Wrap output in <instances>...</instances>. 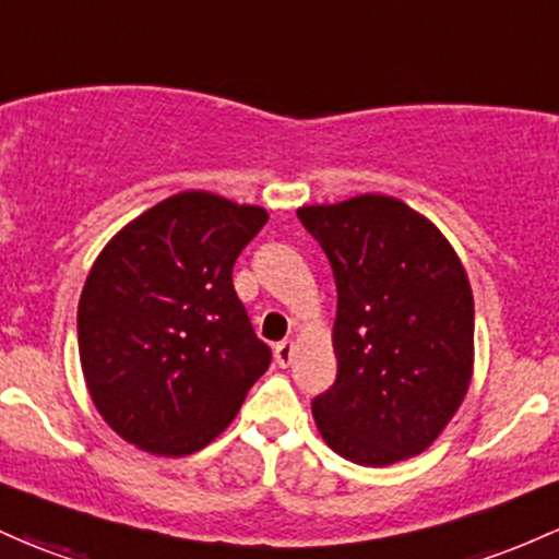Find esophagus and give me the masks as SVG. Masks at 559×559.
<instances>
[{
	"instance_id": "esophagus-1",
	"label": "esophagus",
	"mask_w": 559,
	"mask_h": 559,
	"mask_svg": "<svg viewBox=\"0 0 559 559\" xmlns=\"http://www.w3.org/2000/svg\"><path fill=\"white\" fill-rule=\"evenodd\" d=\"M292 358H294V342H289V340L278 342V345H275V364L289 366Z\"/></svg>"
}]
</instances>
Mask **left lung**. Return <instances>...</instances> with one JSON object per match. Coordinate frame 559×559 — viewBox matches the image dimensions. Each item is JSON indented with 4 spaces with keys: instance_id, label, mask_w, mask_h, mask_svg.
<instances>
[{
    "instance_id": "1",
    "label": "left lung",
    "mask_w": 559,
    "mask_h": 559,
    "mask_svg": "<svg viewBox=\"0 0 559 559\" xmlns=\"http://www.w3.org/2000/svg\"><path fill=\"white\" fill-rule=\"evenodd\" d=\"M336 284V382L312 401L331 451L364 467L416 456L462 406L475 302L445 236L392 195L302 206Z\"/></svg>"
}]
</instances>
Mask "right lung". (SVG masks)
<instances>
[{
    "label": "right lung",
    "instance_id": "obj_1",
    "mask_svg": "<svg viewBox=\"0 0 559 559\" xmlns=\"http://www.w3.org/2000/svg\"><path fill=\"white\" fill-rule=\"evenodd\" d=\"M267 223L262 206L186 190L121 228L79 299V358L114 432L158 456L210 445L267 371L233 289V265Z\"/></svg>",
    "mask_w": 559,
    "mask_h": 559
}]
</instances>
